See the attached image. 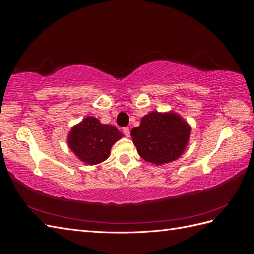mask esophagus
<instances>
[{"label":"esophagus","mask_w":254,"mask_h":254,"mask_svg":"<svg viewBox=\"0 0 254 254\" xmlns=\"http://www.w3.org/2000/svg\"><path fill=\"white\" fill-rule=\"evenodd\" d=\"M123 132H124V134L128 137V136H130V129L128 128V127H125V128H123Z\"/></svg>","instance_id":"1"}]
</instances>
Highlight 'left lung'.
Wrapping results in <instances>:
<instances>
[{
  "label": "left lung",
  "instance_id": "8db88e82",
  "mask_svg": "<svg viewBox=\"0 0 254 254\" xmlns=\"http://www.w3.org/2000/svg\"><path fill=\"white\" fill-rule=\"evenodd\" d=\"M190 134V125L173 111H151L142 118L139 127L131 130L140 157L156 165L178 159L187 147Z\"/></svg>",
  "mask_w": 254,
  "mask_h": 254
}]
</instances>
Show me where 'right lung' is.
<instances>
[{
	"label": "right lung",
	"instance_id": "add662e5",
	"mask_svg": "<svg viewBox=\"0 0 254 254\" xmlns=\"http://www.w3.org/2000/svg\"><path fill=\"white\" fill-rule=\"evenodd\" d=\"M123 134L112 125L102 124L96 118H84L67 135L70 149L83 163L95 165L109 157L112 145Z\"/></svg>",
	"mask_w": 254,
	"mask_h": 254
}]
</instances>
